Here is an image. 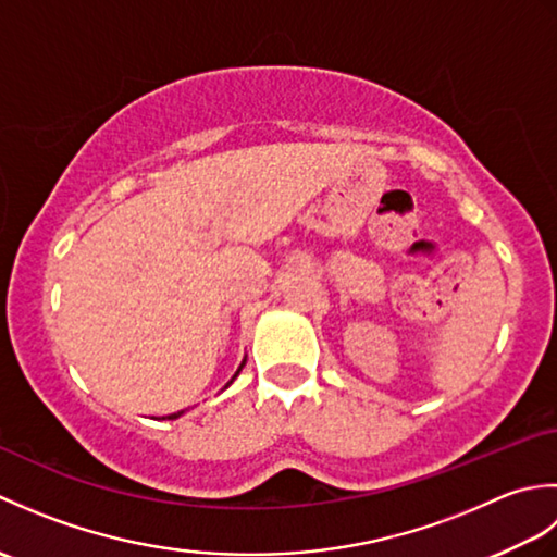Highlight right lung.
I'll use <instances>...</instances> for the list:
<instances>
[{
	"mask_svg": "<svg viewBox=\"0 0 557 557\" xmlns=\"http://www.w3.org/2000/svg\"><path fill=\"white\" fill-rule=\"evenodd\" d=\"M244 363H246V359L242 361V366H239V371L244 369ZM239 371H236V373H234V377H236V375H239ZM234 377H232V381H234ZM232 381H230L227 385H232ZM227 385H224V387H227ZM182 413H184V411H176V413H170V417H162V419H180V417H182Z\"/></svg>",
	"mask_w": 557,
	"mask_h": 557,
	"instance_id": "add662e5",
	"label": "right lung"
}]
</instances>
